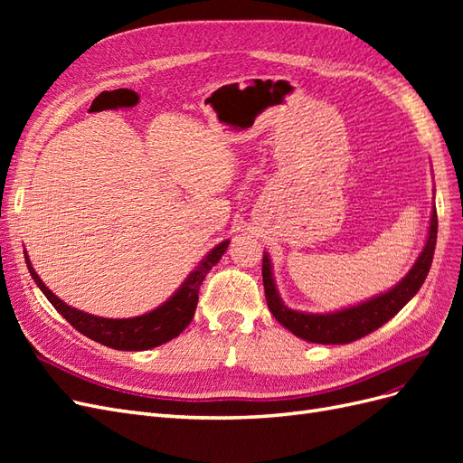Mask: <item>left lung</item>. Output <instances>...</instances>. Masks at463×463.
<instances>
[{
    "label": "left lung",
    "mask_w": 463,
    "mask_h": 463,
    "mask_svg": "<svg viewBox=\"0 0 463 463\" xmlns=\"http://www.w3.org/2000/svg\"><path fill=\"white\" fill-rule=\"evenodd\" d=\"M437 232H439L437 208L432 206L425 245L410 269V272L405 274L396 286L378 293V296H373L361 303L344 307V309H338V311H328V313H307V311H298L288 307L278 293L270 255L264 250L262 282H264V296H266V303H269V309L279 325L305 342L326 344V345L355 342L363 338V335L381 328L392 317H396L403 307L411 301V298L419 291V288L423 286L425 278L430 270L434 245H437Z\"/></svg>",
    "instance_id": "8db88e82"
}]
</instances>
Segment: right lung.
<instances>
[{
	"label": "right lung",
	"mask_w": 463,
	"mask_h": 463,
	"mask_svg": "<svg viewBox=\"0 0 463 463\" xmlns=\"http://www.w3.org/2000/svg\"><path fill=\"white\" fill-rule=\"evenodd\" d=\"M228 245L230 240L222 241L213 250H208V255H204V259L194 266V270L184 279V284L174 291V296L167 298L162 305L156 307V309L129 318H106L75 309V307L61 301L44 282H42L34 270V266L31 264L29 255H26V250L24 260L26 269H29L40 291L44 293L46 299L55 307V311H58L73 328H77L80 334H85L87 338L102 345L119 349V352H145V349L158 347L165 342L174 340L175 335H179L189 326L194 309H197L199 288L203 284V279L208 274V270L222 259V255L226 253Z\"/></svg>",
	"instance_id": "right-lung-1"
}]
</instances>
